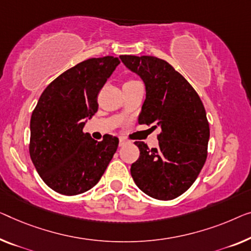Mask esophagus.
I'll use <instances>...</instances> for the list:
<instances>
[{"label": "esophagus", "mask_w": 251, "mask_h": 251, "mask_svg": "<svg viewBox=\"0 0 251 251\" xmlns=\"http://www.w3.org/2000/svg\"><path fill=\"white\" fill-rule=\"evenodd\" d=\"M128 143H129V141L126 140V138H124V137L119 138V147H124V145L128 144Z\"/></svg>", "instance_id": "34e87169"}]
</instances>
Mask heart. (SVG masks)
Masks as SVG:
<instances>
[{"label":"heart","mask_w":251,"mask_h":251,"mask_svg":"<svg viewBox=\"0 0 251 251\" xmlns=\"http://www.w3.org/2000/svg\"><path fill=\"white\" fill-rule=\"evenodd\" d=\"M135 82H138V81L134 80V78H129V80H127L124 84H132V83H135Z\"/></svg>","instance_id":"1"}]
</instances>
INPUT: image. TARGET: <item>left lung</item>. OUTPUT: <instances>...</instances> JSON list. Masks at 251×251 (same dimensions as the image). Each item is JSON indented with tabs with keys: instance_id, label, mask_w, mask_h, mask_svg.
Wrapping results in <instances>:
<instances>
[{
	"instance_id": "left-lung-1",
	"label": "left lung",
	"mask_w": 251,
	"mask_h": 251,
	"mask_svg": "<svg viewBox=\"0 0 251 251\" xmlns=\"http://www.w3.org/2000/svg\"><path fill=\"white\" fill-rule=\"evenodd\" d=\"M121 59L145 84L138 124L160 129L158 148L135 142L140 158L130 175L147 195L174 200L194 184L206 161L209 125L204 104L189 82L164 59L134 55H121Z\"/></svg>"
}]
</instances>
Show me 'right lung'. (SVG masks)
Wrapping results in <instances>:
<instances>
[{"label":"right lung","instance_id":"add662e5","mask_svg":"<svg viewBox=\"0 0 251 251\" xmlns=\"http://www.w3.org/2000/svg\"><path fill=\"white\" fill-rule=\"evenodd\" d=\"M121 61L93 57L57 76L44 90L30 119L29 153L45 184L66 196L91 189L118 147V138L96 141L84 118L98 110V93Z\"/></svg>","mask_w":251,"mask_h":251}]
</instances>
